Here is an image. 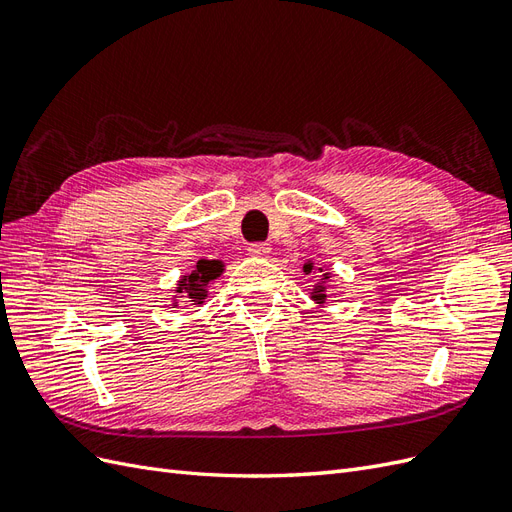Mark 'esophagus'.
I'll list each match as a JSON object with an SVG mask.
<instances>
[{
	"label": "esophagus",
	"instance_id": "obj_1",
	"mask_svg": "<svg viewBox=\"0 0 512 512\" xmlns=\"http://www.w3.org/2000/svg\"><path fill=\"white\" fill-rule=\"evenodd\" d=\"M269 252H271L269 243H262V241L252 243L250 247H247V254L254 256V258H265V256H269Z\"/></svg>",
	"mask_w": 512,
	"mask_h": 512
}]
</instances>
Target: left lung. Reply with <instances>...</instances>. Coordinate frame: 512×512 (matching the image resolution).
I'll return each instance as SVG.
<instances>
[{
    "instance_id": "1",
    "label": "left lung",
    "mask_w": 512,
    "mask_h": 512,
    "mask_svg": "<svg viewBox=\"0 0 512 512\" xmlns=\"http://www.w3.org/2000/svg\"><path fill=\"white\" fill-rule=\"evenodd\" d=\"M305 271H312V265H305ZM324 277H329V275H324ZM312 299L314 301H324V299H327V294H324V288L322 286H318L316 290H314V294H312Z\"/></svg>"
}]
</instances>
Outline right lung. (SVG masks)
<instances>
[{"label":"right lung","instance_id":"add662e5","mask_svg":"<svg viewBox=\"0 0 512 512\" xmlns=\"http://www.w3.org/2000/svg\"><path fill=\"white\" fill-rule=\"evenodd\" d=\"M220 260H198L196 269L190 275H183V280L177 284V292L185 294V301L198 305L207 297V286L222 273Z\"/></svg>","mask_w":512,"mask_h":512}]
</instances>
